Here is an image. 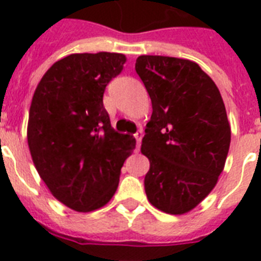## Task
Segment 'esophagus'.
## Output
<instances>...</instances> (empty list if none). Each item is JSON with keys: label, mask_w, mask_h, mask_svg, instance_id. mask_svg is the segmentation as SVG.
Returning <instances> with one entry per match:
<instances>
[{"label": "esophagus", "mask_w": 261, "mask_h": 261, "mask_svg": "<svg viewBox=\"0 0 261 261\" xmlns=\"http://www.w3.org/2000/svg\"><path fill=\"white\" fill-rule=\"evenodd\" d=\"M134 137H135V139H137V151H138L139 147H141V141H142V131L135 133Z\"/></svg>", "instance_id": "1"}]
</instances>
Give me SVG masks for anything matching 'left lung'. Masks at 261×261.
Wrapping results in <instances>:
<instances>
[{"mask_svg":"<svg viewBox=\"0 0 261 261\" xmlns=\"http://www.w3.org/2000/svg\"><path fill=\"white\" fill-rule=\"evenodd\" d=\"M135 70L153 114L141 151L149 202L167 214L190 213L214 190L230 146V123L214 81L190 59L141 55Z\"/></svg>","mask_w":261,"mask_h":261,"instance_id":"obj_1","label":"left lung"}]
</instances>
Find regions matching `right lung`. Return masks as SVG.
Returning a JSON list of instances; mask_svg holds the SVG:
<instances>
[{"instance_id": "obj_1", "label": "right lung", "mask_w": 261, "mask_h": 261, "mask_svg": "<svg viewBox=\"0 0 261 261\" xmlns=\"http://www.w3.org/2000/svg\"><path fill=\"white\" fill-rule=\"evenodd\" d=\"M126 61L118 53L67 55L35 89L27 127L31 157L53 196L71 210L106 206L134 150L135 138L115 131L102 106L107 84Z\"/></svg>"}]
</instances>
